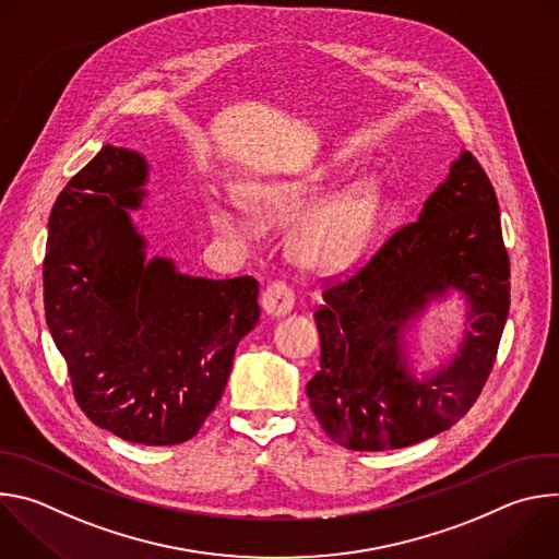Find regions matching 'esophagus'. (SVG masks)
Listing matches in <instances>:
<instances>
[{"instance_id":"obj_1","label":"esophagus","mask_w":559,"mask_h":559,"mask_svg":"<svg viewBox=\"0 0 559 559\" xmlns=\"http://www.w3.org/2000/svg\"><path fill=\"white\" fill-rule=\"evenodd\" d=\"M294 302H296L294 289L283 281L270 283L263 292V309L267 316H285L292 311Z\"/></svg>"}]
</instances>
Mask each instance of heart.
<instances>
[{
  "mask_svg": "<svg viewBox=\"0 0 559 559\" xmlns=\"http://www.w3.org/2000/svg\"><path fill=\"white\" fill-rule=\"evenodd\" d=\"M325 190L323 177L302 183L257 186L246 192L250 210L267 221L292 218L309 210ZM382 203L378 179L354 183L341 197L305 218L292 234L294 259L311 270H334L352 261L371 236ZM212 218L227 234H243L250 218L234 199H214Z\"/></svg>",
  "mask_w": 559,
  "mask_h": 559,
  "instance_id": "obj_1",
  "label": "heart"
}]
</instances>
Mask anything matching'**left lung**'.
<instances>
[{
	"mask_svg": "<svg viewBox=\"0 0 559 559\" xmlns=\"http://www.w3.org/2000/svg\"><path fill=\"white\" fill-rule=\"evenodd\" d=\"M509 254L496 190L471 152L349 276L330 278L313 311L321 369L307 382L313 416L354 451L403 449L455 425L480 395L509 316ZM449 288L469 300L459 356L423 381L406 369L400 336Z\"/></svg>",
	"mask_w": 559,
	"mask_h": 559,
	"instance_id": "obj_1",
	"label": "left lung"
}]
</instances>
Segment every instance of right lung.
Segmentation results:
<instances>
[{"mask_svg": "<svg viewBox=\"0 0 559 559\" xmlns=\"http://www.w3.org/2000/svg\"><path fill=\"white\" fill-rule=\"evenodd\" d=\"M145 158L104 145L57 197L44 257V309L76 405L115 436L190 440L221 401L238 341L259 323V283L179 274L145 261L126 207H139Z\"/></svg>", "mask_w": 559, "mask_h": 559, "instance_id": "right-lung-1", "label": "right lung"}]
</instances>
